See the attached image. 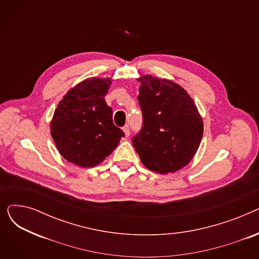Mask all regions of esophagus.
<instances>
[{
  "instance_id": "esophagus-1",
  "label": "esophagus",
  "mask_w": 259,
  "mask_h": 259,
  "mask_svg": "<svg viewBox=\"0 0 259 259\" xmlns=\"http://www.w3.org/2000/svg\"><path fill=\"white\" fill-rule=\"evenodd\" d=\"M122 130H124V132H125L126 138H128L129 135H130V128H129V126H128V125H126L124 128H122Z\"/></svg>"
}]
</instances>
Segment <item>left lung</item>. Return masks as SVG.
<instances>
[{"label":"left lung","mask_w":259,"mask_h":259,"mask_svg":"<svg viewBox=\"0 0 259 259\" xmlns=\"http://www.w3.org/2000/svg\"><path fill=\"white\" fill-rule=\"evenodd\" d=\"M139 80L143 125L132 145L149 170L173 173L195 155L202 138V119L193 100L174 81L151 75Z\"/></svg>","instance_id":"1"}]
</instances>
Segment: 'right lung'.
<instances>
[{
    "label": "right lung",
    "instance_id": "1",
    "mask_svg": "<svg viewBox=\"0 0 259 259\" xmlns=\"http://www.w3.org/2000/svg\"><path fill=\"white\" fill-rule=\"evenodd\" d=\"M109 78H87L66 93L51 120V137L65 159L79 167L101 164L125 133L112 120L105 95Z\"/></svg>",
    "mask_w": 259,
    "mask_h": 259
}]
</instances>
